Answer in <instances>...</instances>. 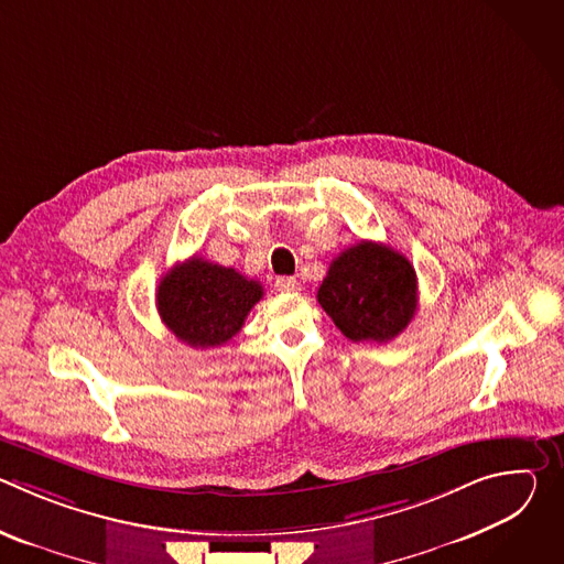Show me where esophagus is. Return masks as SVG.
Here are the masks:
<instances>
[{
  "label": "esophagus",
  "mask_w": 564,
  "mask_h": 564,
  "mask_svg": "<svg viewBox=\"0 0 564 564\" xmlns=\"http://www.w3.org/2000/svg\"><path fill=\"white\" fill-rule=\"evenodd\" d=\"M274 288H276L279 292H296V290H299V281H296L294 276H279L276 283H274Z\"/></svg>",
  "instance_id": "obj_1"
}]
</instances>
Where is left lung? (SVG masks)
<instances>
[{"instance_id":"obj_1","label":"left lung","mask_w":564,"mask_h":564,"mask_svg":"<svg viewBox=\"0 0 564 564\" xmlns=\"http://www.w3.org/2000/svg\"><path fill=\"white\" fill-rule=\"evenodd\" d=\"M316 299L350 341L386 344L415 316L417 274L404 254L361 240L330 263Z\"/></svg>"}]
</instances>
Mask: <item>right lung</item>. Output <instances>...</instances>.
<instances>
[{
	"instance_id": "obj_1",
	"label": "right lung",
	"mask_w": 564,
	"mask_h": 564,
	"mask_svg": "<svg viewBox=\"0 0 564 564\" xmlns=\"http://www.w3.org/2000/svg\"><path fill=\"white\" fill-rule=\"evenodd\" d=\"M261 299L259 281L192 257L163 276L155 305L176 339L192 348H216L243 328L250 310Z\"/></svg>"
}]
</instances>
